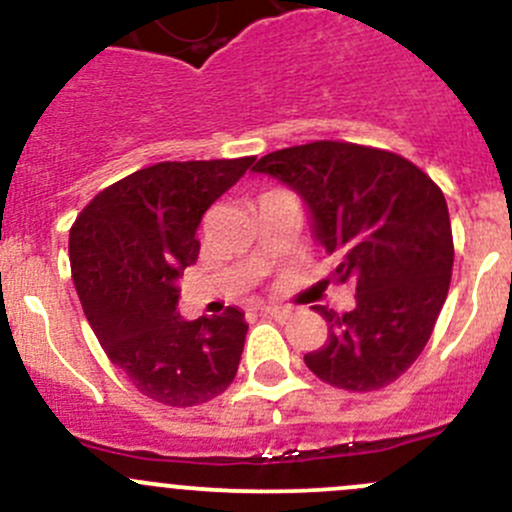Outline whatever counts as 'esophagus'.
Segmentation results:
<instances>
[{"label": "esophagus", "instance_id": "esophagus-1", "mask_svg": "<svg viewBox=\"0 0 512 512\" xmlns=\"http://www.w3.org/2000/svg\"><path fill=\"white\" fill-rule=\"evenodd\" d=\"M257 309H260L262 314H267V317L277 319V322H285V319L289 317V309L277 307V304H262V307H257Z\"/></svg>", "mask_w": 512, "mask_h": 512}]
</instances>
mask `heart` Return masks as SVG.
Returning <instances> with one entry per match:
<instances>
[{"label": "heart", "instance_id": "heart-1", "mask_svg": "<svg viewBox=\"0 0 512 512\" xmlns=\"http://www.w3.org/2000/svg\"><path fill=\"white\" fill-rule=\"evenodd\" d=\"M270 193H275V190H270Z\"/></svg>", "mask_w": 512, "mask_h": 512}]
</instances>
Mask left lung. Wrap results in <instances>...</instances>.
Listing matches in <instances>:
<instances>
[{"label":"left lung","mask_w":512,"mask_h":512,"mask_svg":"<svg viewBox=\"0 0 512 512\" xmlns=\"http://www.w3.org/2000/svg\"><path fill=\"white\" fill-rule=\"evenodd\" d=\"M252 170L280 178L312 210L314 235L337 265L319 285L356 287L352 312L314 307L329 332L304 364L337 389L389 386L431 339L451 285L443 190L399 153L347 141L282 148Z\"/></svg>","instance_id":"1"}]
</instances>
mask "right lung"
<instances>
[{
    "label": "right lung",
    "instance_id": "1",
    "mask_svg": "<svg viewBox=\"0 0 512 512\" xmlns=\"http://www.w3.org/2000/svg\"><path fill=\"white\" fill-rule=\"evenodd\" d=\"M255 156L165 160L116 180L69 232L71 277L108 359L158 404L198 406L232 384L245 347V314L185 322L178 277L198 260L205 210Z\"/></svg>",
    "mask_w": 512,
    "mask_h": 512
}]
</instances>
